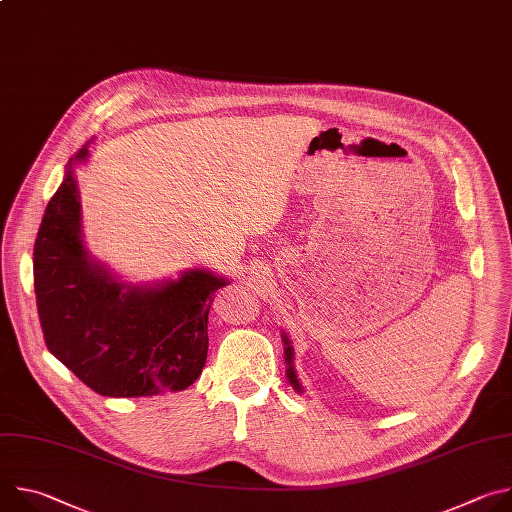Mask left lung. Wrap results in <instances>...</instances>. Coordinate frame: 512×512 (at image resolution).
<instances>
[{"label":"left lung","mask_w":512,"mask_h":512,"mask_svg":"<svg viewBox=\"0 0 512 512\" xmlns=\"http://www.w3.org/2000/svg\"><path fill=\"white\" fill-rule=\"evenodd\" d=\"M283 344H285V362H287V379H289V385L294 387L298 393H302V385L296 377V369H294V348H291V342L287 340V336L283 334Z\"/></svg>","instance_id":"obj_1"}]
</instances>
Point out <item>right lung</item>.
Here are the masks:
<instances>
[{
	"label": "right lung",
	"mask_w": 512,
	"mask_h": 512,
	"mask_svg": "<svg viewBox=\"0 0 512 512\" xmlns=\"http://www.w3.org/2000/svg\"><path fill=\"white\" fill-rule=\"evenodd\" d=\"M66 166L34 245V289L48 350L105 397H150L188 389L208 352L212 294L229 281L206 269L160 285H131L95 261L83 243L75 164Z\"/></svg>",
	"instance_id": "obj_1"
}]
</instances>
